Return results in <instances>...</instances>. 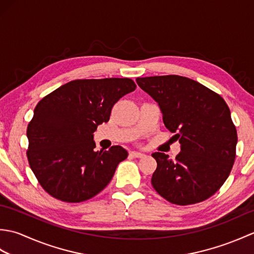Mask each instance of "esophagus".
I'll use <instances>...</instances> for the list:
<instances>
[{
  "mask_svg": "<svg viewBox=\"0 0 254 254\" xmlns=\"http://www.w3.org/2000/svg\"><path fill=\"white\" fill-rule=\"evenodd\" d=\"M130 156H132V157H135V158H142L145 155L143 153H139V152H131Z\"/></svg>",
  "mask_w": 254,
  "mask_h": 254,
  "instance_id": "esophagus-1",
  "label": "esophagus"
}]
</instances>
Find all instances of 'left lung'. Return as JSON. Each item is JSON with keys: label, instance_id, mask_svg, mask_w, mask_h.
Returning <instances> with one entry per match:
<instances>
[{"label": "left lung", "instance_id": "8db88e82", "mask_svg": "<svg viewBox=\"0 0 254 254\" xmlns=\"http://www.w3.org/2000/svg\"><path fill=\"white\" fill-rule=\"evenodd\" d=\"M163 113L165 127L179 139L175 160L154 153L157 168L152 186L177 205L205 201L227 180L236 158L237 130L226 101L195 80L179 75L137 77Z\"/></svg>", "mask_w": 254, "mask_h": 254}]
</instances>
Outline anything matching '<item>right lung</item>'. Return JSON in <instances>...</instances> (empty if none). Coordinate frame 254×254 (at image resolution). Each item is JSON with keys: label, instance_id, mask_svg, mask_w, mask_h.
<instances>
[{"label": "right lung", "instance_id": "right-lung-1", "mask_svg": "<svg viewBox=\"0 0 254 254\" xmlns=\"http://www.w3.org/2000/svg\"><path fill=\"white\" fill-rule=\"evenodd\" d=\"M135 88L130 78L75 79L38 102L27 127V158L46 192L79 203L108 186L128 154L119 145L96 152L93 133L109 121L116 102Z\"/></svg>", "mask_w": 254, "mask_h": 254}]
</instances>
